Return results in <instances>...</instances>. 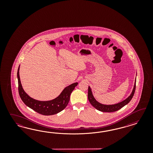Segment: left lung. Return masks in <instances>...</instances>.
I'll use <instances>...</instances> for the list:
<instances>
[{
  "mask_svg": "<svg viewBox=\"0 0 153 153\" xmlns=\"http://www.w3.org/2000/svg\"><path fill=\"white\" fill-rule=\"evenodd\" d=\"M136 75H137V74H136ZM136 79H135L134 86L132 93H131L130 96H128V97L126 98L124 100L118 103L111 104V105H106V104H103L97 102V100L95 99V98L94 97L93 92L91 91V88L90 86H88V100L93 107L99 111H102V112H113V111H117L121 109L122 107L127 105L131 101V100L134 97L135 89H136Z\"/></svg>",
  "mask_w": 153,
  "mask_h": 153,
  "instance_id": "left-lung-1",
  "label": "left lung"
}]
</instances>
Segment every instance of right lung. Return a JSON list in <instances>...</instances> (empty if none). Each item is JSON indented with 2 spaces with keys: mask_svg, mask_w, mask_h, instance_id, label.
I'll use <instances>...</instances> for the list:
<instances>
[{
  "mask_svg": "<svg viewBox=\"0 0 153 153\" xmlns=\"http://www.w3.org/2000/svg\"><path fill=\"white\" fill-rule=\"evenodd\" d=\"M19 65L17 71V79L19 82V93L21 99L27 106L44 116H51L58 113L67 107L70 101V95L74 91L78 82L71 84L65 87L57 97L48 101H40L30 97L23 90L19 77Z\"/></svg>",
  "mask_w": 153,
  "mask_h": 153,
  "instance_id": "1",
  "label": "right lung"
}]
</instances>
